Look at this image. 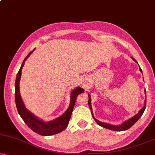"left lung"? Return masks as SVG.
Returning a JSON list of instances; mask_svg holds the SVG:
<instances>
[{
  "instance_id": "1",
  "label": "left lung",
  "mask_w": 155,
  "mask_h": 155,
  "mask_svg": "<svg viewBox=\"0 0 155 155\" xmlns=\"http://www.w3.org/2000/svg\"><path fill=\"white\" fill-rule=\"evenodd\" d=\"M132 59H133L134 61L137 62V61H136L134 58H133V57H132ZM140 71L142 73V69H141V68H140ZM145 96H146V91L145 90ZM88 106H89L91 111V114H92L93 117H94V119L95 120V121H96V123H98L99 125H101V127H104L106 129L111 130L123 131V130H128L130 127H131L132 126H133V125L135 124L136 122H137L138 120L140 119V117L142 116V115L143 114L144 111H145V108H146V98H145V104H144V107L139 111V113H138L137 115H135V116L131 117L130 119H129V120H127L125 121V122L123 123V124H121L120 125H113L108 124V123L101 122V121L98 120H97L96 117L94 116V113H93V112H92V108H91V97L89 94H88Z\"/></svg>"
}]
</instances>
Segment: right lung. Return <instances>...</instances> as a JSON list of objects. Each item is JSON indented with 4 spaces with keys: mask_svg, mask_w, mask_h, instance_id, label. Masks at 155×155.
<instances>
[{
    "mask_svg": "<svg viewBox=\"0 0 155 155\" xmlns=\"http://www.w3.org/2000/svg\"><path fill=\"white\" fill-rule=\"evenodd\" d=\"M34 50L35 49L32 51H30L28 54V56L25 58L23 61H22L21 67L20 68V70L18 72L17 76H16L15 84V98L16 107H17L18 113L24 120V122L35 133L43 136L55 135V134L63 131L67 127L69 120L71 118L74 105H75L76 97L78 96V95L84 93V90L81 87H76L75 89L72 91L71 93V101H70L69 108L60 117H57V118L53 120L49 121V122H44L42 120L39 119L38 117H36L34 114L30 112L25 106L24 103L22 101L21 96H20L19 83L20 78H21V71L22 67L25 64V61L27 60V59L30 57V55Z\"/></svg>",
    "mask_w": 155,
    "mask_h": 155,
    "instance_id": "obj_1",
    "label": "right lung"
}]
</instances>
